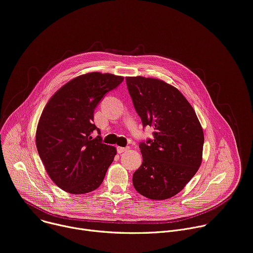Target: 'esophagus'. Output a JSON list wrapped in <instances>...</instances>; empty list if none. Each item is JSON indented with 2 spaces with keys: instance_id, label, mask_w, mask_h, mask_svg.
I'll return each mask as SVG.
<instances>
[{
  "instance_id": "esophagus-1",
  "label": "esophagus",
  "mask_w": 253,
  "mask_h": 253,
  "mask_svg": "<svg viewBox=\"0 0 253 253\" xmlns=\"http://www.w3.org/2000/svg\"><path fill=\"white\" fill-rule=\"evenodd\" d=\"M128 150H129L128 147H126V148H124V147H118V153H119V154H123V153H125V152H126V151H128Z\"/></svg>"
}]
</instances>
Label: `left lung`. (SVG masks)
<instances>
[{"instance_id": "8db88e82", "label": "left lung", "mask_w": 253, "mask_h": 253, "mask_svg": "<svg viewBox=\"0 0 253 253\" xmlns=\"http://www.w3.org/2000/svg\"><path fill=\"white\" fill-rule=\"evenodd\" d=\"M126 80L143 126L155 128L154 139L139 144L143 164L133 173V187L149 199H169L184 189L201 166V124L186 97L169 83L143 76Z\"/></svg>"}]
</instances>
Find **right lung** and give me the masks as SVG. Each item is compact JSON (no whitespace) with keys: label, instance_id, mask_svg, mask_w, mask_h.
<instances>
[{"label":"right lung","instance_id":"1","mask_svg":"<svg viewBox=\"0 0 253 253\" xmlns=\"http://www.w3.org/2000/svg\"><path fill=\"white\" fill-rule=\"evenodd\" d=\"M124 77L90 72L77 76L56 91L47 102L36 130V146L51 180L71 194L97 189L117 149L92 138L99 129L94 109L103 95L118 87Z\"/></svg>","mask_w":253,"mask_h":253}]
</instances>
